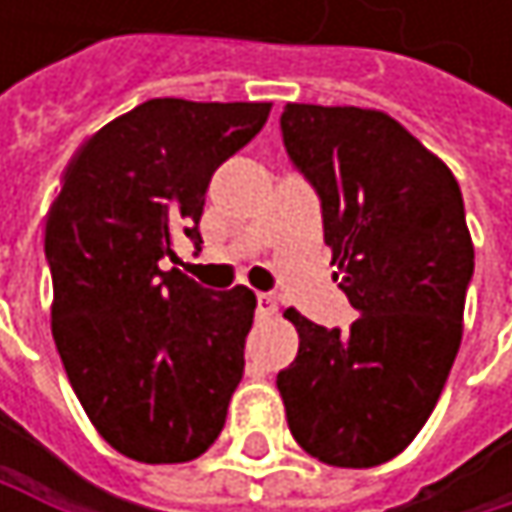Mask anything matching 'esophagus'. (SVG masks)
Wrapping results in <instances>:
<instances>
[{"label":"esophagus","mask_w":512,"mask_h":512,"mask_svg":"<svg viewBox=\"0 0 512 512\" xmlns=\"http://www.w3.org/2000/svg\"><path fill=\"white\" fill-rule=\"evenodd\" d=\"M275 314V296L257 293V317H272Z\"/></svg>","instance_id":"34e87169"}]
</instances>
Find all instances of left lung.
<instances>
[{"instance_id":"left-lung-1","label":"left lung","mask_w":512,"mask_h":512,"mask_svg":"<svg viewBox=\"0 0 512 512\" xmlns=\"http://www.w3.org/2000/svg\"><path fill=\"white\" fill-rule=\"evenodd\" d=\"M284 148L323 201L350 332L284 308L299 353L275 385L299 448L338 468L394 460L421 433L462 341L474 246L451 168L379 109L287 103Z\"/></svg>"}]
</instances>
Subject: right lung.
I'll return each mask as SVG.
<instances>
[{"label":"right lung","mask_w":512,"mask_h":512,"mask_svg":"<svg viewBox=\"0 0 512 512\" xmlns=\"http://www.w3.org/2000/svg\"><path fill=\"white\" fill-rule=\"evenodd\" d=\"M266 115L269 103L148 100L76 151L47 213L58 356L94 430L130 460H195L225 427L255 293H210L159 260L177 234L201 243L213 171Z\"/></svg>","instance_id":"add662e5"}]
</instances>
